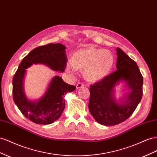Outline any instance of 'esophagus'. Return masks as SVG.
<instances>
[{"instance_id": "1", "label": "esophagus", "mask_w": 157, "mask_h": 157, "mask_svg": "<svg viewBox=\"0 0 157 157\" xmlns=\"http://www.w3.org/2000/svg\"><path fill=\"white\" fill-rule=\"evenodd\" d=\"M84 86V84L83 83H81V82H78L77 86H76V87H77V88H82Z\"/></svg>"}]
</instances>
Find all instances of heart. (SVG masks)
<instances>
[{
  "mask_svg": "<svg viewBox=\"0 0 157 157\" xmlns=\"http://www.w3.org/2000/svg\"><path fill=\"white\" fill-rule=\"evenodd\" d=\"M71 64L67 70H84L85 78L90 82H98L108 76L115 64V57L109 50L90 46L73 53Z\"/></svg>",
  "mask_w": 157,
  "mask_h": 157,
  "instance_id": "b5f03b06",
  "label": "heart"
}]
</instances>
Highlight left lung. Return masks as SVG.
<instances>
[{
    "mask_svg": "<svg viewBox=\"0 0 157 157\" xmlns=\"http://www.w3.org/2000/svg\"><path fill=\"white\" fill-rule=\"evenodd\" d=\"M117 70L90 85L88 108L99 124L116 125L129 117L140 102L143 96V78L137 63L117 48ZM125 81L130 90L125 98L117 103L114 98V88Z\"/></svg>",
    "mask_w": 157,
    "mask_h": 157,
    "instance_id": "obj_1",
    "label": "left lung"
}]
</instances>
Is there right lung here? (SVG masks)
<instances>
[{
  "label": "right lung",
  "instance_id": "1",
  "mask_svg": "<svg viewBox=\"0 0 157 157\" xmlns=\"http://www.w3.org/2000/svg\"><path fill=\"white\" fill-rule=\"evenodd\" d=\"M66 47L61 44H49L33 49L25 57L12 80V95L23 115L37 124L48 125L61 116L65 106V96L76 87L67 84L59 76L53 78L45 94L36 101L28 100L24 94L23 81L26 69L33 64H44L54 71L64 72Z\"/></svg>",
  "mask_w": 157,
  "mask_h": 157
}]
</instances>
